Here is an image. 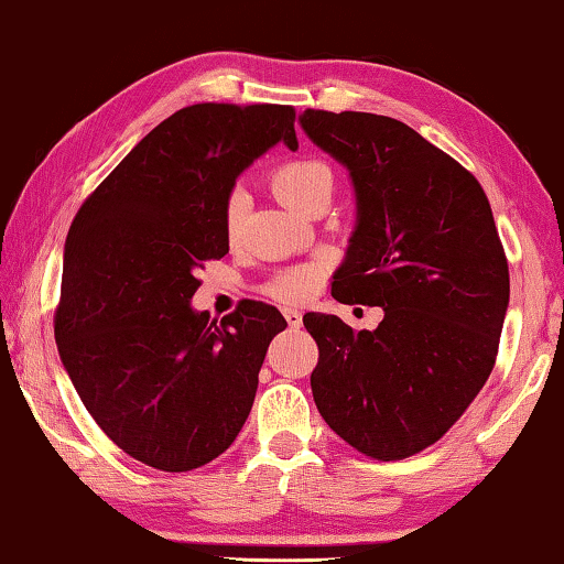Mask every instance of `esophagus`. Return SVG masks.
<instances>
[{"mask_svg":"<svg viewBox=\"0 0 564 564\" xmlns=\"http://www.w3.org/2000/svg\"><path fill=\"white\" fill-rule=\"evenodd\" d=\"M284 319H288V325L292 327V330H297V327L302 325V312L288 307V310H284Z\"/></svg>","mask_w":564,"mask_h":564,"instance_id":"esophagus-1","label":"esophagus"}]
</instances>
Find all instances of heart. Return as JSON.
<instances>
[{"instance_id": "b5f03b06", "label": "heart", "mask_w": 564, "mask_h": 564, "mask_svg": "<svg viewBox=\"0 0 564 564\" xmlns=\"http://www.w3.org/2000/svg\"><path fill=\"white\" fill-rule=\"evenodd\" d=\"M270 186L284 204L297 212H305L312 198H315L319 192H330L333 171L327 169V163L317 159H292V161L280 163V166L272 171ZM239 229H241L239 196H231L227 204V212H224V231H227L229 239H237ZM323 276H325V264L307 262L276 274L274 280L267 284L264 292L270 294L272 300L294 305V302H305L307 297H312V294L319 290V284H323Z\"/></svg>"}]
</instances>
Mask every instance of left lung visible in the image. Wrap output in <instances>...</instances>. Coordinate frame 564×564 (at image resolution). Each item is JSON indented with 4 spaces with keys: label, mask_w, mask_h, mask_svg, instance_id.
Here are the masks:
<instances>
[{
    "label": "left lung",
    "mask_w": 564,
    "mask_h": 564,
    "mask_svg": "<svg viewBox=\"0 0 564 564\" xmlns=\"http://www.w3.org/2000/svg\"><path fill=\"white\" fill-rule=\"evenodd\" d=\"M305 133L350 171L358 224L333 297L383 307L376 330L305 315L310 386L327 426L398 462L462 419L497 362L509 267L474 173L401 120L307 108Z\"/></svg>",
    "instance_id": "8db88e82"
}]
</instances>
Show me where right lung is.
I'll list each match as a JSON object with an SVG mask.
<instances>
[{
	"label": "right lung",
	"instance_id": "add662e5",
	"mask_svg": "<svg viewBox=\"0 0 564 564\" xmlns=\"http://www.w3.org/2000/svg\"><path fill=\"white\" fill-rule=\"evenodd\" d=\"M280 141L297 149L292 106L181 108L108 173L67 231L59 360L112 444L153 469L192 471L227 452L267 348L288 327L264 302L221 325L188 305L204 262L229 252L234 181Z\"/></svg>",
	"mask_w": 564,
	"mask_h": 564
}]
</instances>
